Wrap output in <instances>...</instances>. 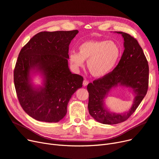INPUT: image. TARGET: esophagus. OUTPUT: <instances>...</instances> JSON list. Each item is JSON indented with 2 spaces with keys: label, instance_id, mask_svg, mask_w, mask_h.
<instances>
[{
  "label": "esophagus",
  "instance_id": "obj_1",
  "mask_svg": "<svg viewBox=\"0 0 159 159\" xmlns=\"http://www.w3.org/2000/svg\"><path fill=\"white\" fill-rule=\"evenodd\" d=\"M89 82L88 80H83V85H84V86H86L87 84H89Z\"/></svg>",
  "mask_w": 159,
  "mask_h": 159
}]
</instances>
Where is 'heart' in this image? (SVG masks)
<instances>
[{
    "mask_svg": "<svg viewBox=\"0 0 159 159\" xmlns=\"http://www.w3.org/2000/svg\"><path fill=\"white\" fill-rule=\"evenodd\" d=\"M78 53L71 52L69 59L76 68L83 67L87 61V68L95 77H102L114 69L118 61L121 51L111 40H89L81 43Z\"/></svg>",
    "mask_w": 159,
    "mask_h": 159,
    "instance_id": "heart-1",
    "label": "heart"
}]
</instances>
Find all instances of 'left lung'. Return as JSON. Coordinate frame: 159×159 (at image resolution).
Listing matches in <instances>:
<instances>
[{
	"instance_id": "1",
	"label": "left lung",
	"mask_w": 159,
	"mask_h": 159,
	"mask_svg": "<svg viewBox=\"0 0 159 159\" xmlns=\"http://www.w3.org/2000/svg\"><path fill=\"white\" fill-rule=\"evenodd\" d=\"M124 39V52L115 69L87 86L88 107L90 116L104 124L124 122L134 113L145 96L148 87V65L137 39L129 34L117 32ZM118 84L131 87L136 93L132 108L124 114L111 113L104 108L103 99L112 87Z\"/></svg>"
}]
</instances>
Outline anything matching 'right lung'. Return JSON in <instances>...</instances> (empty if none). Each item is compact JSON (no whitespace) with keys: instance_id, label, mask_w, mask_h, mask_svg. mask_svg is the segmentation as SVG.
Segmentation results:
<instances>
[{"instance_id":"add662e5","label":"right lung","mask_w":159,"mask_h":159,"mask_svg":"<svg viewBox=\"0 0 159 159\" xmlns=\"http://www.w3.org/2000/svg\"><path fill=\"white\" fill-rule=\"evenodd\" d=\"M79 31L41 32L22 48L14 70V83L20 106L34 119L57 122L66 114L68 102L83 86V77L68 66L69 45ZM37 68L45 76L44 87L35 89L29 71Z\"/></svg>"}]
</instances>
